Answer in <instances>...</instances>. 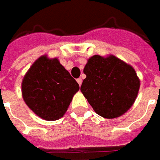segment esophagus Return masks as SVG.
Returning a JSON list of instances; mask_svg holds the SVG:
<instances>
[{"instance_id":"34e87169","label":"esophagus","mask_w":160,"mask_h":160,"mask_svg":"<svg viewBox=\"0 0 160 160\" xmlns=\"http://www.w3.org/2000/svg\"><path fill=\"white\" fill-rule=\"evenodd\" d=\"M77 82H78V84H79L80 86H81V84H82V80H81V78L77 79Z\"/></svg>"}]
</instances>
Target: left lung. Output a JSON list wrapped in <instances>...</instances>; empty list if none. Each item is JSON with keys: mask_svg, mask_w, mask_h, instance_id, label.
I'll return each instance as SVG.
<instances>
[{"mask_svg": "<svg viewBox=\"0 0 160 160\" xmlns=\"http://www.w3.org/2000/svg\"><path fill=\"white\" fill-rule=\"evenodd\" d=\"M80 91L98 115L115 118L133 105L140 88L134 69L114 56H92L84 68Z\"/></svg>", "mask_w": 160, "mask_h": 160, "instance_id": "1", "label": "left lung"}]
</instances>
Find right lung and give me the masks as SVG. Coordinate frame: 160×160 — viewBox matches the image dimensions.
Masks as SVG:
<instances>
[{"mask_svg": "<svg viewBox=\"0 0 160 160\" xmlns=\"http://www.w3.org/2000/svg\"><path fill=\"white\" fill-rule=\"evenodd\" d=\"M80 89L59 61L42 56L33 63L22 81L26 104L39 118L56 121L62 117Z\"/></svg>", "mask_w": 160, "mask_h": 160, "instance_id": "obj_1", "label": "right lung"}]
</instances>
